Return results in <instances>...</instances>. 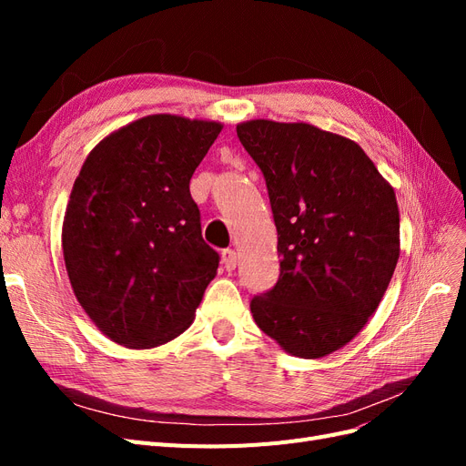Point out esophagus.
Segmentation results:
<instances>
[{
  "label": "esophagus",
  "instance_id": "obj_1",
  "mask_svg": "<svg viewBox=\"0 0 466 466\" xmlns=\"http://www.w3.org/2000/svg\"><path fill=\"white\" fill-rule=\"evenodd\" d=\"M221 262H223L225 270H228V272L235 270V268H237V252L231 250V248L223 250V252H221Z\"/></svg>",
  "mask_w": 466,
  "mask_h": 466
}]
</instances>
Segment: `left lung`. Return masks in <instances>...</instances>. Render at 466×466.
<instances>
[{"label":"left lung","instance_id":"left-lung-1","mask_svg":"<svg viewBox=\"0 0 466 466\" xmlns=\"http://www.w3.org/2000/svg\"><path fill=\"white\" fill-rule=\"evenodd\" d=\"M237 136L266 178L281 257L252 319L295 358L329 356L368 324L397 268L394 188L354 139L313 124L247 120Z\"/></svg>","mask_w":466,"mask_h":466}]
</instances>
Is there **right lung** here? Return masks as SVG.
Here are the masks:
<instances>
[{"mask_svg":"<svg viewBox=\"0 0 466 466\" xmlns=\"http://www.w3.org/2000/svg\"><path fill=\"white\" fill-rule=\"evenodd\" d=\"M216 120L149 115L110 132L69 194L62 248L79 305L112 342L157 348L185 332L218 274L190 196Z\"/></svg>","mask_w":466,"mask_h":466,"instance_id":"obj_1","label":"right lung"}]
</instances>
